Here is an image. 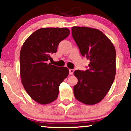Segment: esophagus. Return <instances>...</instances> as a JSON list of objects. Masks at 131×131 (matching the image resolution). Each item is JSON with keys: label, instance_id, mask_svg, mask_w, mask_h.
<instances>
[{"label": "esophagus", "instance_id": "esophagus-1", "mask_svg": "<svg viewBox=\"0 0 131 131\" xmlns=\"http://www.w3.org/2000/svg\"><path fill=\"white\" fill-rule=\"evenodd\" d=\"M69 73H70V75H72V74L74 73V70H72V69H70V70H69Z\"/></svg>", "mask_w": 131, "mask_h": 131}]
</instances>
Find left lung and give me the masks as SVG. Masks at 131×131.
Segmentation results:
<instances>
[{
	"mask_svg": "<svg viewBox=\"0 0 131 131\" xmlns=\"http://www.w3.org/2000/svg\"><path fill=\"white\" fill-rule=\"evenodd\" d=\"M72 35L81 55L90 60L86 71L76 70L78 82L74 94L87 105L100 102L111 89L116 74V51L102 31L86 27H72Z\"/></svg>",
	"mask_w": 131,
	"mask_h": 131,
	"instance_id": "8db88e82",
	"label": "left lung"
}]
</instances>
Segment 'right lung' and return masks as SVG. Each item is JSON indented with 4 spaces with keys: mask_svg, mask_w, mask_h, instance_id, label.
Here are the masks:
<instances>
[{
    "mask_svg": "<svg viewBox=\"0 0 131 131\" xmlns=\"http://www.w3.org/2000/svg\"><path fill=\"white\" fill-rule=\"evenodd\" d=\"M70 34L67 28H42L31 34L20 52V74L23 85L36 102L47 104L59 95V86L69 74L67 67L48 63L50 54Z\"/></svg>",
    "mask_w": 131,
    "mask_h": 131,
    "instance_id": "right-lung-1",
    "label": "right lung"
}]
</instances>
